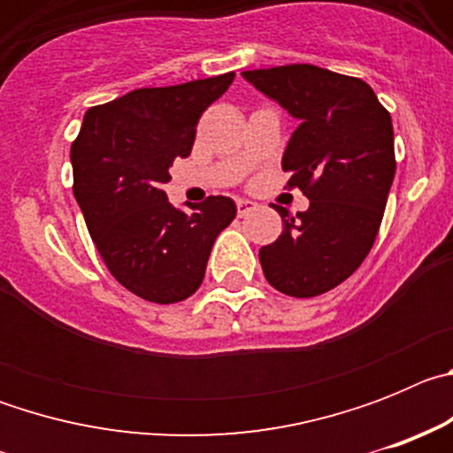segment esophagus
<instances>
[{
  "label": "esophagus",
  "instance_id": "34e87169",
  "mask_svg": "<svg viewBox=\"0 0 453 453\" xmlns=\"http://www.w3.org/2000/svg\"><path fill=\"white\" fill-rule=\"evenodd\" d=\"M235 206H238V215H247L254 211L256 203L251 202V199H238V202H235Z\"/></svg>",
  "mask_w": 453,
  "mask_h": 453
}]
</instances>
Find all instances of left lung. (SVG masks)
<instances>
[{
  "mask_svg": "<svg viewBox=\"0 0 453 453\" xmlns=\"http://www.w3.org/2000/svg\"><path fill=\"white\" fill-rule=\"evenodd\" d=\"M242 77L299 122L281 167L311 199L297 218L279 208L283 231L258 251L263 274L283 295L318 297L374 245L397 167L390 113L365 81L306 63Z\"/></svg>",
  "mask_w": 453,
  "mask_h": 453,
  "instance_id": "1",
  "label": "left lung"
}]
</instances>
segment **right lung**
<instances>
[{"label":"right lung","instance_id":"obj_1","mask_svg":"<svg viewBox=\"0 0 453 453\" xmlns=\"http://www.w3.org/2000/svg\"><path fill=\"white\" fill-rule=\"evenodd\" d=\"M234 77L127 92L90 108L72 142L74 197L92 242L111 274L147 302L190 297L215 238L235 218L231 197H208L186 213L163 190L174 158L190 154L202 113Z\"/></svg>","mask_w":453,"mask_h":453}]
</instances>
